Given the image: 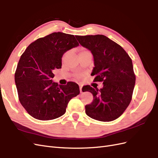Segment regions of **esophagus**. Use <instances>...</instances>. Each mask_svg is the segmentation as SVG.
<instances>
[{"label": "esophagus", "mask_w": 158, "mask_h": 158, "mask_svg": "<svg viewBox=\"0 0 158 158\" xmlns=\"http://www.w3.org/2000/svg\"><path fill=\"white\" fill-rule=\"evenodd\" d=\"M79 86H80V93H82V85H79Z\"/></svg>", "instance_id": "1"}]
</instances>
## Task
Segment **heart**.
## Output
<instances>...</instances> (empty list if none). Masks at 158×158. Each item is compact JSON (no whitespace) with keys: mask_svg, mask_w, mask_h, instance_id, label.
<instances>
[{"mask_svg":"<svg viewBox=\"0 0 158 158\" xmlns=\"http://www.w3.org/2000/svg\"><path fill=\"white\" fill-rule=\"evenodd\" d=\"M89 52V51H88V50H86V49H82V50H81V51H80V54H82V53H85V52ZM80 76V75H78L77 76V77L78 78H79Z\"/></svg>","mask_w":158,"mask_h":158,"instance_id":"obj_1","label":"heart"}]
</instances>
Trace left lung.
<instances>
[{
  "instance_id": "1",
  "label": "left lung",
  "mask_w": 158,
  "mask_h": 158,
  "mask_svg": "<svg viewBox=\"0 0 158 158\" xmlns=\"http://www.w3.org/2000/svg\"><path fill=\"white\" fill-rule=\"evenodd\" d=\"M76 37L81 45L92 52L95 67L91 75L96 76L95 82L103 84L100 89L90 85L85 88V92L94 96L93 102L85 106V113L100 121L115 120L132 99L136 76L131 57L121 46L103 35Z\"/></svg>"
}]
</instances>
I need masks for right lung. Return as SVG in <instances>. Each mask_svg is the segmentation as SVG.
I'll list each match as a JSON object with an SVG mask.
<instances>
[{
	"mask_svg": "<svg viewBox=\"0 0 158 158\" xmlns=\"http://www.w3.org/2000/svg\"><path fill=\"white\" fill-rule=\"evenodd\" d=\"M79 45L74 35L54 32L27 47L18 62L15 83L19 100L31 117L42 121L63 115L70 100L80 94L73 82H53V70L62 66L65 52Z\"/></svg>",
	"mask_w": 158,
	"mask_h": 158,
	"instance_id": "add662e5",
	"label": "right lung"
}]
</instances>
